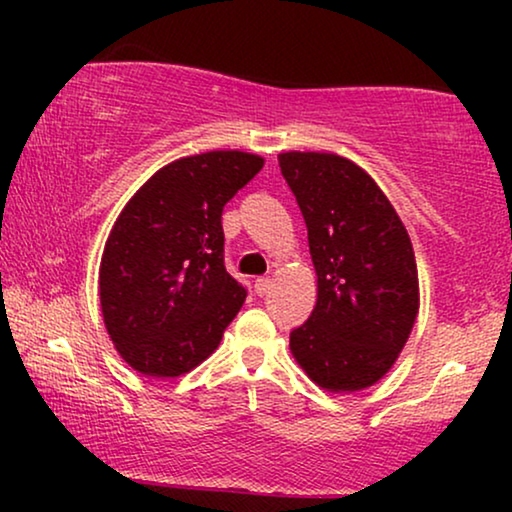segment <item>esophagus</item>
I'll list each match as a JSON object with an SVG mask.
<instances>
[{"label": "esophagus", "mask_w": 512, "mask_h": 512, "mask_svg": "<svg viewBox=\"0 0 512 512\" xmlns=\"http://www.w3.org/2000/svg\"><path fill=\"white\" fill-rule=\"evenodd\" d=\"M254 289H256L258 296H268L270 289H272V279L270 277H258Z\"/></svg>", "instance_id": "1"}]
</instances>
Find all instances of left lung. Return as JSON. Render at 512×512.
I'll list each match as a JSON object with an SVG mask.
<instances>
[{"label": "left lung", "mask_w": 512, "mask_h": 512, "mask_svg": "<svg viewBox=\"0 0 512 512\" xmlns=\"http://www.w3.org/2000/svg\"><path fill=\"white\" fill-rule=\"evenodd\" d=\"M317 272V305L291 354L333 394L373 387L394 366L419 312L412 242L370 174L338 153H279Z\"/></svg>", "instance_id": "8db88e82"}]
</instances>
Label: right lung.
<instances>
[{"label": "right lung", "mask_w": 512, "mask_h": 512, "mask_svg": "<svg viewBox=\"0 0 512 512\" xmlns=\"http://www.w3.org/2000/svg\"><path fill=\"white\" fill-rule=\"evenodd\" d=\"M265 158L207 151L172 160L132 195L100 263L104 328L121 359L179 377L219 347L247 293L223 265V205Z\"/></svg>", "instance_id": "add662e5"}]
</instances>
